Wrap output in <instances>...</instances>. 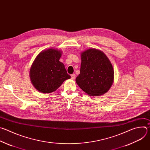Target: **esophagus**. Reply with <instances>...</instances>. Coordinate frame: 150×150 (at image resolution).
Instances as JSON below:
<instances>
[{
    "instance_id": "esophagus-1",
    "label": "esophagus",
    "mask_w": 150,
    "mask_h": 150,
    "mask_svg": "<svg viewBox=\"0 0 150 150\" xmlns=\"http://www.w3.org/2000/svg\"><path fill=\"white\" fill-rule=\"evenodd\" d=\"M71 78H72V79H75V74H72V75H71Z\"/></svg>"
}]
</instances>
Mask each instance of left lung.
<instances>
[{
    "instance_id": "1",
    "label": "left lung",
    "mask_w": 150,
    "mask_h": 150,
    "mask_svg": "<svg viewBox=\"0 0 150 150\" xmlns=\"http://www.w3.org/2000/svg\"><path fill=\"white\" fill-rule=\"evenodd\" d=\"M81 57L80 74L75 79L78 86L90 96L106 93L114 81V69L109 58L94 48L82 52Z\"/></svg>"
}]
</instances>
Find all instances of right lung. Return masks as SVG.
<instances>
[{"instance_id": "obj_1", "label": "right lung", "mask_w": 150, "mask_h": 150, "mask_svg": "<svg viewBox=\"0 0 150 150\" xmlns=\"http://www.w3.org/2000/svg\"><path fill=\"white\" fill-rule=\"evenodd\" d=\"M62 51L54 48L42 50L34 59L30 70L31 82L40 93L55 91L63 82L71 76L63 63L59 61Z\"/></svg>"}]
</instances>
